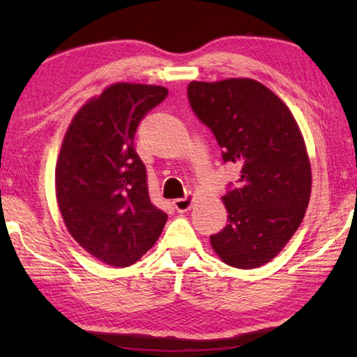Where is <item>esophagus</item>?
Instances as JSON below:
<instances>
[{"label":"esophagus","instance_id":"34e87169","mask_svg":"<svg viewBox=\"0 0 357 357\" xmlns=\"http://www.w3.org/2000/svg\"><path fill=\"white\" fill-rule=\"evenodd\" d=\"M190 198L189 197H184V198H176V200L173 202V206L174 209L178 211V213H185V211L190 209Z\"/></svg>","mask_w":357,"mask_h":357}]
</instances>
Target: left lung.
<instances>
[{"mask_svg": "<svg viewBox=\"0 0 357 357\" xmlns=\"http://www.w3.org/2000/svg\"><path fill=\"white\" fill-rule=\"evenodd\" d=\"M192 112L213 132L223 162L241 168L223 204L227 227L211 236L222 261L239 269L273 259L299 228L310 200L312 172L291 112L250 78L190 82Z\"/></svg>", "mask_w": 357, "mask_h": 357, "instance_id": "obj_1", "label": "left lung"}]
</instances>
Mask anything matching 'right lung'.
I'll return each mask as SVG.
<instances>
[{"mask_svg": "<svg viewBox=\"0 0 357 357\" xmlns=\"http://www.w3.org/2000/svg\"><path fill=\"white\" fill-rule=\"evenodd\" d=\"M167 94L153 84H112L78 110L59 151L55 183L66 227L84 250L116 268L138 261L167 222L151 203L134 146L140 121Z\"/></svg>", "mask_w": 357, "mask_h": 357, "instance_id": "obj_1", "label": "right lung"}]
</instances>
